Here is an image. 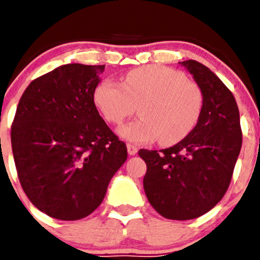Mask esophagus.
Listing matches in <instances>:
<instances>
[{
  "label": "esophagus",
  "instance_id": "34e87169",
  "mask_svg": "<svg viewBox=\"0 0 260 260\" xmlns=\"http://www.w3.org/2000/svg\"><path fill=\"white\" fill-rule=\"evenodd\" d=\"M127 153H129L130 155H135V154L138 153V148H136L135 145H133V144H127Z\"/></svg>",
  "mask_w": 260,
  "mask_h": 260
}]
</instances>
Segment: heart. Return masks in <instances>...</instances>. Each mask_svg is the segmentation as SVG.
I'll return each instance as SVG.
<instances>
[{"mask_svg":"<svg viewBox=\"0 0 260 260\" xmlns=\"http://www.w3.org/2000/svg\"><path fill=\"white\" fill-rule=\"evenodd\" d=\"M93 99L111 124L122 122L141 105V119L117 130L134 144H150L160 138V144L173 145L194 129L202 111L199 87L181 72L161 66L133 69L121 84L104 79L97 84Z\"/></svg>","mask_w":260,"mask_h":260,"instance_id":"obj_1","label":"heart"}]
</instances>
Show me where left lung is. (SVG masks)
Listing matches in <instances>:
<instances>
[{"label": "left lung", "mask_w": 260, "mask_h": 260, "mask_svg": "<svg viewBox=\"0 0 260 260\" xmlns=\"http://www.w3.org/2000/svg\"><path fill=\"white\" fill-rule=\"evenodd\" d=\"M202 93L194 129L163 150H139L146 163L144 191L158 214L192 220L209 212L226 193L243 134L235 97L214 72L196 60L179 61Z\"/></svg>", "instance_id": "8db88e82"}]
</instances>
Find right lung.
<instances>
[{"label": "right lung", "instance_id": "obj_1", "mask_svg": "<svg viewBox=\"0 0 260 260\" xmlns=\"http://www.w3.org/2000/svg\"><path fill=\"white\" fill-rule=\"evenodd\" d=\"M104 71L64 64L34 79L20 99L11 127L17 176L31 204L50 217L92 214L127 158L94 105Z\"/></svg>", "mask_w": 260, "mask_h": 260}]
</instances>
